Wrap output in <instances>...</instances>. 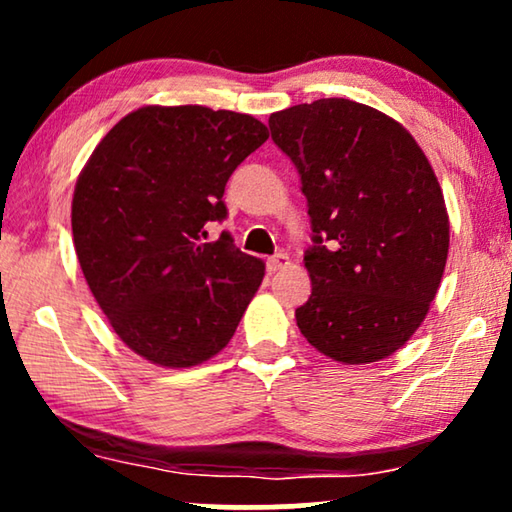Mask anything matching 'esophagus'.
Returning <instances> with one entry per match:
<instances>
[{
  "mask_svg": "<svg viewBox=\"0 0 512 512\" xmlns=\"http://www.w3.org/2000/svg\"><path fill=\"white\" fill-rule=\"evenodd\" d=\"M286 265H289V256H286V254H277V256L268 258V270H270V272L284 270Z\"/></svg>",
  "mask_w": 512,
  "mask_h": 512,
  "instance_id": "obj_1",
  "label": "esophagus"
}]
</instances>
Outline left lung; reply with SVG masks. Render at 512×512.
<instances>
[{"mask_svg":"<svg viewBox=\"0 0 512 512\" xmlns=\"http://www.w3.org/2000/svg\"><path fill=\"white\" fill-rule=\"evenodd\" d=\"M298 167L314 247L300 333L328 359H387L429 314L450 249V216L415 137L368 104L326 97L270 116Z\"/></svg>","mask_w":512,"mask_h":512,"instance_id":"obj_1","label":"left lung"}]
</instances>
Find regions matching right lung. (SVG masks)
Returning <instances> with one entry per match:
<instances>
[{
	"label": "right lung",
	"instance_id": "add662e5",
	"mask_svg": "<svg viewBox=\"0 0 512 512\" xmlns=\"http://www.w3.org/2000/svg\"><path fill=\"white\" fill-rule=\"evenodd\" d=\"M268 128L200 104H149L123 116L90 153L72 200L74 249L111 328L163 368L212 359L235 335L265 263L207 221Z\"/></svg>",
	"mask_w": 512,
	"mask_h": 512
}]
</instances>
